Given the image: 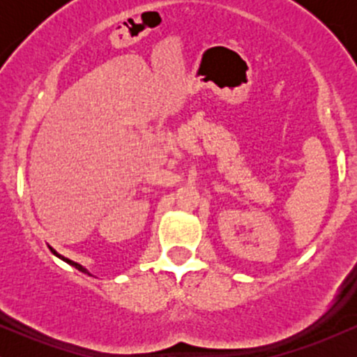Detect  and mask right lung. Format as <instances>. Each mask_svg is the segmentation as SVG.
<instances>
[{
	"instance_id": "1",
	"label": "right lung",
	"mask_w": 357,
	"mask_h": 357,
	"mask_svg": "<svg viewBox=\"0 0 357 357\" xmlns=\"http://www.w3.org/2000/svg\"><path fill=\"white\" fill-rule=\"evenodd\" d=\"M48 248H50V250H52V253H53V255H55V257H59V258H60V260L67 261V264H68V265H72V267H75L77 270H80V272H84V273H87V275H90V272H89V270H87V268H85V267H82V265H80V264H77V261H73V260H68V258L61 257V255H60V253H59V252H55V250H53L52 247H48Z\"/></svg>"
}]
</instances>
